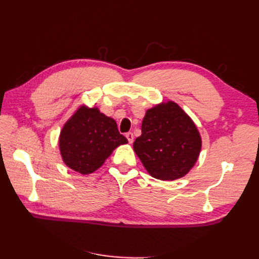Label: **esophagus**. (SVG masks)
I'll use <instances>...</instances> for the list:
<instances>
[{
    "mask_svg": "<svg viewBox=\"0 0 259 259\" xmlns=\"http://www.w3.org/2000/svg\"><path fill=\"white\" fill-rule=\"evenodd\" d=\"M125 138L128 139L129 144H133V142H134V134H133V133H128V134H125Z\"/></svg>",
    "mask_w": 259,
    "mask_h": 259,
    "instance_id": "obj_1",
    "label": "esophagus"
}]
</instances>
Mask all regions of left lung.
Returning a JSON list of instances; mask_svg holds the SVG:
<instances>
[{"instance_id": "8db88e82", "label": "left lung", "mask_w": 259, "mask_h": 259, "mask_svg": "<svg viewBox=\"0 0 259 259\" xmlns=\"http://www.w3.org/2000/svg\"><path fill=\"white\" fill-rule=\"evenodd\" d=\"M134 150L151 177L176 180L195 166L201 137L191 118L174 101L148 109Z\"/></svg>"}]
</instances>
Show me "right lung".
<instances>
[{
	"instance_id": "1",
	"label": "right lung",
	"mask_w": 259,
	"mask_h": 259,
	"mask_svg": "<svg viewBox=\"0 0 259 259\" xmlns=\"http://www.w3.org/2000/svg\"><path fill=\"white\" fill-rule=\"evenodd\" d=\"M126 142L112 118L101 113L97 107L87 106L76 110L59 137L63 162L81 175L95 172L115 148Z\"/></svg>"
}]
</instances>
